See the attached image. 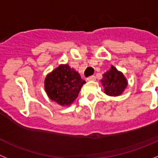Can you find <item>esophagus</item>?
I'll list each match as a JSON object with an SVG mask.
<instances>
[{
  "label": "esophagus",
  "instance_id": "obj_1",
  "mask_svg": "<svg viewBox=\"0 0 158 158\" xmlns=\"http://www.w3.org/2000/svg\"><path fill=\"white\" fill-rule=\"evenodd\" d=\"M86 79H87V81H95L96 78H95L94 76H89V77H88Z\"/></svg>",
  "mask_w": 158,
  "mask_h": 158
}]
</instances>
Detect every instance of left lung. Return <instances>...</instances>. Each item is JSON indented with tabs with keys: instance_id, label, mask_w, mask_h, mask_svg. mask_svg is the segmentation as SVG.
Masks as SVG:
<instances>
[{
	"instance_id": "left-lung-1",
	"label": "left lung",
	"mask_w": 158,
	"mask_h": 158,
	"mask_svg": "<svg viewBox=\"0 0 158 158\" xmlns=\"http://www.w3.org/2000/svg\"><path fill=\"white\" fill-rule=\"evenodd\" d=\"M102 76L103 78L101 79V82L104 87V92L109 96H120L128 85L123 74L113 65H111L110 69L105 72Z\"/></svg>"
}]
</instances>
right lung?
Returning a JSON list of instances; mask_svg holds the SVG:
<instances>
[{"label":"right lung","mask_w":158,"mask_h":158,"mask_svg":"<svg viewBox=\"0 0 158 158\" xmlns=\"http://www.w3.org/2000/svg\"><path fill=\"white\" fill-rule=\"evenodd\" d=\"M86 81L81 79L79 72L68 64H60L46 76L45 90L49 98L61 106H69L77 98Z\"/></svg>","instance_id":"1"}]
</instances>
